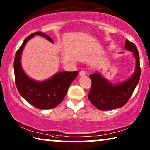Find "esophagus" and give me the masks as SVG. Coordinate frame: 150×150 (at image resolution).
I'll return each instance as SVG.
<instances>
[{"label":"esophagus","instance_id":"esophagus-1","mask_svg":"<svg viewBox=\"0 0 150 150\" xmlns=\"http://www.w3.org/2000/svg\"><path fill=\"white\" fill-rule=\"evenodd\" d=\"M79 75H80V76H85V75H86V72H85V71H84V70H81V71L79 72Z\"/></svg>","mask_w":150,"mask_h":150}]
</instances>
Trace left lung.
Here are the masks:
<instances>
[{
  "label": "left lung",
  "instance_id": "obj_1",
  "mask_svg": "<svg viewBox=\"0 0 150 150\" xmlns=\"http://www.w3.org/2000/svg\"><path fill=\"white\" fill-rule=\"evenodd\" d=\"M125 48L132 52L136 59L135 71L128 80L120 84L112 85L98 72L90 75L92 86L88 94V99L98 110L105 111L124 106L139 83L141 68L137 48L127 39L125 41Z\"/></svg>",
  "mask_w": 150,
  "mask_h": 150
}]
</instances>
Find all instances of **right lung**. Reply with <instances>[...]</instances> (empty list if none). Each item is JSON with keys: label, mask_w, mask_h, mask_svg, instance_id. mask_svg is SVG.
Here are the masks:
<instances>
[{"label": "right lung", "mask_w": 150, "mask_h": 150, "mask_svg": "<svg viewBox=\"0 0 150 150\" xmlns=\"http://www.w3.org/2000/svg\"><path fill=\"white\" fill-rule=\"evenodd\" d=\"M35 35L42 36L53 43V40L42 32L34 33L25 39L14 59L16 85L21 96L30 105L38 109H52L63 100L69 86L78 75V72H57L44 81H36L29 78L21 66V54L28 41Z\"/></svg>", "instance_id": "add662e5"}]
</instances>
